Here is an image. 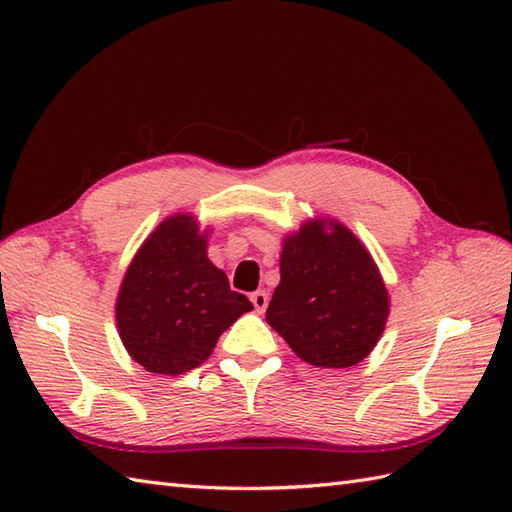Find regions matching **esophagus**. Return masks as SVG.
I'll return each instance as SVG.
<instances>
[{"label": "esophagus", "mask_w": 512, "mask_h": 512, "mask_svg": "<svg viewBox=\"0 0 512 512\" xmlns=\"http://www.w3.org/2000/svg\"><path fill=\"white\" fill-rule=\"evenodd\" d=\"M250 301H253V306L257 312H264L268 308V292L266 290H255L253 295H250Z\"/></svg>", "instance_id": "esophagus-1"}]
</instances>
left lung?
I'll return each instance as SVG.
<instances>
[{"instance_id":"1","label":"left lung","mask_w":512,"mask_h":512,"mask_svg":"<svg viewBox=\"0 0 512 512\" xmlns=\"http://www.w3.org/2000/svg\"><path fill=\"white\" fill-rule=\"evenodd\" d=\"M279 286L266 321L301 361L361 363L385 332L389 292L365 244L334 217H312L281 239Z\"/></svg>"}]
</instances>
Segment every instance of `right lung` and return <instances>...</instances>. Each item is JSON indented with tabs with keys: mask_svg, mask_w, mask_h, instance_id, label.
Returning a JSON list of instances; mask_svg holds the SVG:
<instances>
[{
	"mask_svg": "<svg viewBox=\"0 0 512 512\" xmlns=\"http://www.w3.org/2000/svg\"><path fill=\"white\" fill-rule=\"evenodd\" d=\"M211 228L176 213L149 233L116 297V328L127 354L151 374L178 376L202 365L224 330L253 310L209 255Z\"/></svg>",
	"mask_w": 512,
	"mask_h": 512,
	"instance_id": "obj_1",
	"label": "right lung"
}]
</instances>
